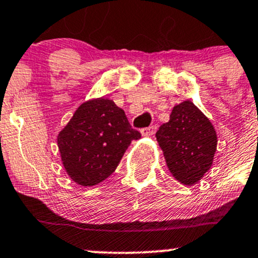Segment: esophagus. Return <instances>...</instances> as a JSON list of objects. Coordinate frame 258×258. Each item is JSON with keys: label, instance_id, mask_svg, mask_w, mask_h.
Here are the masks:
<instances>
[{"label": "esophagus", "instance_id": "obj_1", "mask_svg": "<svg viewBox=\"0 0 258 258\" xmlns=\"http://www.w3.org/2000/svg\"><path fill=\"white\" fill-rule=\"evenodd\" d=\"M157 128H158V125H157V124H153V125L148 126V128L141 129V134L144 136H151L157 132Z\"/></svg>", "mask_w": 258, "mask_h": 258}]
</instances>
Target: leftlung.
<instances>
[{"label":"left lung","instance_id":"obj_1","mask_svg":"<svg viewBox=\"0 0 258 258\" xmlns=\"http://www.w3.org/2000/svg\"><path fill=\"white\" fill-rule=\"evenodd\" d=\"M169 170L183 184H195L213 164L217 136L210 120L192 101L172 108L170 120L156 133Z\"/></svg>","mask_w":258,"mask_h":258}]
</instances>
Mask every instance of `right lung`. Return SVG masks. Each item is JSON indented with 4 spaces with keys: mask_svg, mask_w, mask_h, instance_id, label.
Listing matches in <instances>:
<instances>
[{
    "mask_svg": "<svg viewBox=\"0 0 258 258\" xmlns=\"http://www.w3.org/2000/svg\"><path fill=\"white\" fill-rule=\"evenodd\" d=\"M141 138L112 100L84 102L57 136V146L70 177L81 186L107 178L119 164L132 140Z\"/></svg>",
    "mask_w": 258,
    "mask_h": 258,
    "instance_id": "obj_1",
    "label": "right lung"
}]
</instances>
